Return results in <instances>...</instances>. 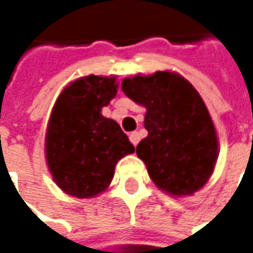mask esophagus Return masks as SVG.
I'll list each match as a JSON object with an SVG mask.
<instances>
[{
	"instance_id": "34e87169",
	"label": "esophagus",
	"mask_w": 253,
	"mask_h": 253,
	"mask_svg": "<svg viewBox=\"0 0 253 253\" xmlns=\"http://www.w3.org/2000/svg\"><path fill=\"white\" fill-rule=\"evenodd\" d=\"M129 139H130V142H132L133 145H136V144L139 142V139H141V135H139L138 132H132V133L129 135Z\"/></svg>"
}]
</instances>
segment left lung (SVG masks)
<instances>
[{
    "label": "left lung",
    "instance_id": "obj_1",
    "mask_svg": "<svg viewBox=\"0 0 253 253\" xmlns=\"http://www.w3.org/2000/svg\"><path fill=\"white\" fill-rule=\"evenodd\" d=\"M121 89L145 112L148 132L136 154L154 184L172 196L193 195L213 174L217 133L193 85L175 72L126 78Z\"/></svg>",
    "mask_w": 253,
    "mask_h": 253
}]
</instances>
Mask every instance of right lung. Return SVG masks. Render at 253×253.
Here are the masks:
<instances>
[{"mask_svg": "<svg viewBox=\"0 0 253 253\" xmlns=\"http://www.w3.org/2000/svg\"><path fill=\"white\" fill-rule=\"evenodd\" d=\"M117 88L115 76H84L69 84L53 105L44 156L53 181L70 196L105 192L118 160L135 151L118 123L102 115Z\"/></svg>", "mask_w": 253, "mask_h": 253, "instance_id": "add662e5", "label": "right lung"}]
</instances>
